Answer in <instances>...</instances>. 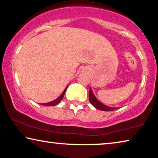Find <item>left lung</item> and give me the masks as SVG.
Returning <instances> with one entry per match:
<instances>
[{
  "mask_svg": "<svg viewBox=\"0 0 158 158\" xmlns=\"http://www.w3.org/2000/svg\"><path fill=\"white\" fill-rule=\"evenodd\" d=\"M89 102H91L92 105H93L94 107H95L97 109L100 110H103V111H111V110H115V108H111V107H108L101 103L100 102L97 100L95 97H94L93 92L92 91L91 88H89Z\"/></svg>",
  "mask_w": 158,
  "mask_h": 158,
  "instance_id": "obj_1",
  "label": "left lung"
}]
</instances>
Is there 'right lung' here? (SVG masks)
<instances>
[{
    "label": "right lung",
    "mask_w": 158,
    "mask_h": 158,
    "mask_svg": "<svg viewBox=\"0 0 158 158\" xmlns=\"http://www.w3.org/2000/svg\"><path fill=\"white\" fill-rule=\"evenodd\" d=\"M67 87L64 89V91L63 92V93L61 94H60V96L59 97V98L56 99V100L52 101V102H48V103H42V105H43V106H56V105L59 103L60 101L62 100V99H63V98H64V96L65 92H66V90L67 89Z\"/></svg>",
    "instance_id": "add662e5"
}]
</instances>
